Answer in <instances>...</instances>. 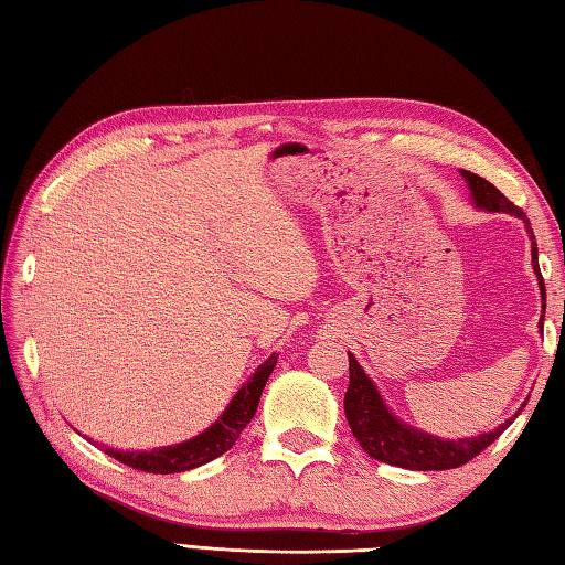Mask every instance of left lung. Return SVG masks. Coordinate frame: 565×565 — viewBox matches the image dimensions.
Listing matches in <instances>:
<instances>
[{
	"instance_id": "8db88e82",
	"label": "left lung",
	"mask_w": 565,
	"mask_h": 565,
	"mask_svg": "<svg viewBox=\"0 0 565 565\" xmlns=\"http://www.w3.org/2000/svg\"><path fill=\"white\" fill-rule=\"evenodd\" d=\"M461 177L468 182V189H471V199L476 203V209H483L490 213H510L518 215V218L524 223L526 233H530L532 239V267L539 281V291H542V308H546V289H544V279L542 271H539V255H536V243H534V231L530 225V218H526L524 211L514 206V203L502 196L500 191L488 182V179L478 177L473 172L461 170ZM539 328H544V316ZM520 413V411H518ZM344 415L347 423L352 427V435L356 441L362 444V449L374 456L376 461L391 463V466H401V468H411V471H447V468H459L468 463L473 456L481 454L486 447H490L502 431H505L512 419L510 417L495 427L493 431H486V435L478 437H466V439H439L429 431L415 429L411 425L401 423L395 417L383 398L379 395L374 381H371L364 369L359 366L356 356L350 354V388L344 393Z\"/></svg>"
}]
</instances>
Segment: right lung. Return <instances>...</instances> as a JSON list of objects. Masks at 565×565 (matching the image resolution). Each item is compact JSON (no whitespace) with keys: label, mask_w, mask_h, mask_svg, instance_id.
Returning a JSON list of instances; mask_svg holds the SVG:
<instances>
[{"label":"right lung","mask_w":565,"mask_h":565,"mask_svg":"<svg viewBox=\"0 0 565 565\" xmlns=\"http://www.w3.org/2000/svg\"><path fill=\"white\" fill-rule=\"evenodd\" d=\"M276 359H279V354H271L267 362L257 366L252 379L235 393V398L227 403L223 415L215 419L206 431H201L199 437L174 444V447H162V449H150V451H121V449H109V447L104 451L114 456L116 461H121L130 468H138V471H146V473H182L218 459L221 454L233 449V444L237 441L239 435H243V429L247 427L249 419L255 417L259 395L264 386H267V379L276 366Z\"/></svg>","instance_id":"add662e5"}]
</instances>
